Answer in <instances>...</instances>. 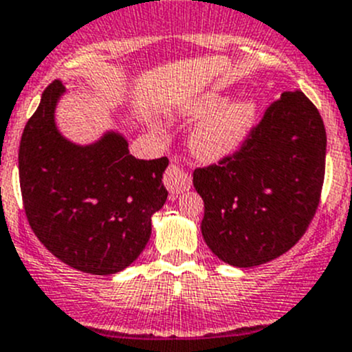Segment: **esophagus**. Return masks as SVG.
Instances as JSON below:
<instances>
[{
  "label": "esophagus",
  "mask_w": 352,
  "mask_h": 352,
  "mask_svg": "<svg viewBox=\"0 0 352 352\" xmlns=\"http://www.w3.org/2000/svg\"><path fill=\"white\" fill-rule=\"evenodd\" d=\"M164 185H166V188L169 190L173 195H178V193L190 188L188 173L176 162H170L169 167L166 169V173H164Z\"/></svg>",
  "instance_id": "obj_1"
}]
</instances>
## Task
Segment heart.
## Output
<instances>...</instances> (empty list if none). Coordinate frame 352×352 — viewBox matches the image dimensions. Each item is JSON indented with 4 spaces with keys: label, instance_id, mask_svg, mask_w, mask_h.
<instances>
[{
    "label": "heart",
    "instance_id": "heart-1",
    "mask_svg": "<svg viewBox=\"0 0 352 352\" xmlns=\"http://www.w3.org/2000/svg\"><path fill=\"white\" fill-rule=\"evenodd\" d=\"M259 107L254 100L242 98L224 103L217 95H207L190 107L199 124L190 136L193 155L214 162L235 153L245 143L257 122Z\"/></svg>",
    "mask_w": 352,
    "mask_h": 352
}]
</instances>
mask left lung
<instances>
[{
  "instance_id": "left-lung-1",
  "label": "left lung",
  "mask_w": 352,
  "mask_h": 352,
  "mask_svg": "<svg viewBox=\"0 0 352 352\" xmlns=\"http://www.w3.org/2000/svg\"><path fill=\"white\" fill-rule=\"evenodd\" d=\"M324 153L316 107L302 91L282 93L235 153L193 173L209 249L236 267L292 249L320 206Z\"/></svg>"
}]
</instances>
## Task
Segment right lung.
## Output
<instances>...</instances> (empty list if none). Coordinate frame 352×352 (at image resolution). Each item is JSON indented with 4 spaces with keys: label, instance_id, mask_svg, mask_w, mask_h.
<instances>
[{
    "label": "right lung",
    "instance_id": "obj_1",
    "mask_svg": "<svg viewBox=\"0 0 352 352\" xmlns=\"http://www.w3.org/2000/svg\"><path fill=\"white\" fill-rule=\"evenodd\" d=\"M65 91L53 81L23 128L20 192L39 242L62 263L91 274H113L145 249L152 216L167 200V157L136 159L119 133L93 145H74L55 126Z\"/></svg>",
    "mask_w": 352,
    "mask_h": 352
}]
</instances>
